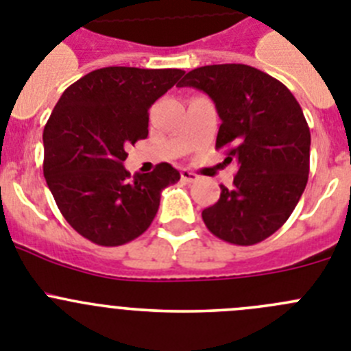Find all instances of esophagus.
<instances>
[{"label": "esophagus", "mask_w": 351, "mask_h": 351, "mask_svg": "<svg viewBox=\"0 0 351 351\" xmlns=\"http://www.w3.org/2000/svg\"><path fill=\"white\" fill-rule=\"evenodd\" d=\"M181 179L184 182H193V181H197L198 179V176L195 172H191V170H181Z\"/></svg>", "instance_id": "34e87169"}]
</instances>
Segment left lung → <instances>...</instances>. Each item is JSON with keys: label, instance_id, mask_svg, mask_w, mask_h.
Instances as JSON below:
<instances>
[{"label": "left lung", "instance_id": "8db88e82", "mask_svg": "<svg viewBox=\"0 0 351 351\" xmlns=\"http://www.w3.org/2000/svg\"><path fill=\"white\" fill-rule=\"evenodd\" d=\"M197 88L216 105V149L237 173L202 210L216 237L251 246L280 230L308 184L311 133L299 101L274 77L247 64H209L188 71L179 88Z\"/></svg>", "mask_w": 351, "mask_h": 351}]
</instances>
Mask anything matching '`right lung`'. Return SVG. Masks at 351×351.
Wrapping results in <instances>:
<instances>
[{"label":"right lung","mask_w":351,"mask_h":351,"mask_svg":"<svg viewBox=\"0 0 351 351\" xmlns=\"http://www.w3.org/2000/svg\"><path fill=\"white\" fill-rule=\"evenodd\" d=\"M178 68L107 66L73 82L43 128V176L73 230L98 246L144 234L161 190L181 179L169 163L133 179L125 147L147 137L149 107L178 82Z\"/></svg>","instance_id":"right-lung-1"}]
</instances>
